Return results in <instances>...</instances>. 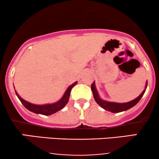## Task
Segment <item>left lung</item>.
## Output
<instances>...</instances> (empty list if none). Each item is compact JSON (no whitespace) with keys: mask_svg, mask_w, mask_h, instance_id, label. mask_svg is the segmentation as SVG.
Here are the masks:
<instances>
[{"mask_svg":"<svg viewBox=\"0 0 159 159\" xmlns=\"http://www.w3.org/2000/svg\"><path fill=\"white\" fill-rule=\"evenodd\" d=\"M147 87V81L146 83L145 89H144L143 92L140 94L139 96H138L136 98L132 100V101L129 102H125V103H117V102H107L105 100L102 99L100 98L99 95L97 90H96V85H95V81L91 85V90L93 91V97L95 101L97 102V104L99 106H101L103 109L105 110L110 111L112 113H120L122 111H125L130 109L131 107H134L138 102L140 101V98H142V96H143L144 93H145L146 89Z\"/></svg>","mask_w":159,"mask_h":159,"instance_id":"left-lung-1","label":"left lung"}]
</instances>
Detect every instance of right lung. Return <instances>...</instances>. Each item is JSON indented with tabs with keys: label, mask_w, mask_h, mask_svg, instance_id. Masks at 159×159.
Segmentation results:
<instances>
[{
	"label": "right lung",
	"mask_w": 159,
	"mask_h": 159,
	"mask_svg": "<svg viewBox=\"0 0 159 159\" xmlns=\"http://www.w3.org/2000/svg\"><path fill=\"white\" fill-rule=\"evenodd\" d=\"M77 83L78 82L75 81V83L72 84L69 86L68 88L66 89V90L65 93L63 94V96H62V98L59 100V101L52 104H45V105H35V104L28 102L26 100L23 99V98L19 96V93H18L16 90L15 91L16 96H18V98H19V99L21 101V102L23 104L24 106L26 107L27 110L31 111V112L35 113V114L48 116V115H52L53 114H54V113L57 112L58 111L61 110V109H63V107L66 106V105L69 102L71 90H72V88L75 85H76Z\"/></svg>",
	"instance_id": "right-lung-1"
}]
</instances>
